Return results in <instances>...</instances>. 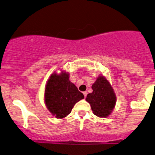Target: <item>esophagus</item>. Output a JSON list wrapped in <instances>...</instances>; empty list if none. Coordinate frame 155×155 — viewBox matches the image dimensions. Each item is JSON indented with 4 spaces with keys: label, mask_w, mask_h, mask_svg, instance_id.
Here are the masks:
<instances>
[{
    "label": "esophagus",
    "mask_w": 155,
    "mask_h": 155,
    "mask_svg": "<svg viewBox=\"0 0 155 155\" xmlns=\"http://www.w3.org/2000/svg\"><path fill=\"white\" fill-rule=\"evenodd\" d=\"M83 94H84V97H87V92H83Z\"/></svg>",
    "instance_id": "obj_1"
}]
</instances>
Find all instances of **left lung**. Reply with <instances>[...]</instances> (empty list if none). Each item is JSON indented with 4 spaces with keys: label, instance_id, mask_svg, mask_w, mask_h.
<instances>
[{
    "label": "left lung",
    "instance_id": "left-lung-1",
    "mask_svg": "<svg viewBox=\"0 0 155 155\" xmlns=\"http://www.w3.org/2000/svg\"><path fill=\"white\" fill-rule=\"evenodd\" d=\"M92 92L87 95L86 101L91 106L93 114L99 117H107L113 111L117 97L111 84L104 76H99L92 85Z\"/></svg>",
    "mask_w": 155,
    "mask_h": 155
}]
</instances>
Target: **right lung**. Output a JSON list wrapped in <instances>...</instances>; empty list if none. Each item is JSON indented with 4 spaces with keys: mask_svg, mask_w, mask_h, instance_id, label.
Instances as JSON below:
<instances>
[{
    "mask_svg": "<svg viewBox=\"0 0 155 155\" xmlns=\"http://www.w3.org/2000/svg\"><path fill=\"white\" fill-rule=\"evenodd\" d=\"M84 98L74 84L69 80V74L54 72L48 79L44 91V102L52 116L63 119L71 112L74 105Z\"/></svg>",
    "mask_w": 155,
    "mask_h": 155,
    "instance_id": "obj_1",
    "label": "right lung"
}]
</instances>
